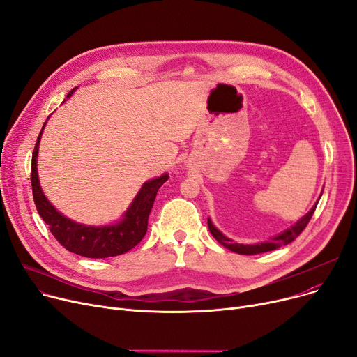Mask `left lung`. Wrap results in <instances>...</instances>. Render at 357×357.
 Segmentation results:
<instances>
[{"label":"left lung","mask_w":357,"mask_h":357,"mask_svg":"<svg viewBox=\"0 0 357 357\" xmlns=\"http://www.w3.org/2000/svg\"><path fill=\"white\" fill-rule=\"evenodd\" d=\"M318 204V202H317ZM317 204L314 205V207L311 208V211L304 215L301 220H299L295 226H292L291 229L285 230L284 233H280L279 236L276 237H272L269 241L266 243H260V245H252V246H248V245H237V243H233V240H230L229 237L224 236L220 230H217L214 227V224L211 222V220L208 218V229L211 231V234L214 236V238L220 243V245H222L224 248H227L231 252H236L238 255H257V253H265V252H271V250H275V249H279L280 246H287L289 245L291 241H294L299 234H301L304 231V229L307 227V224L310 222L315 208H317Z\"/></svg>","instance_id":"left-lung-1"}]
</instances>
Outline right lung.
Returning <instances> with one entry per match:
<instances>
[{
	"label": "right lung",
	"instance_id": "1",
	"mask_svg": "<svg viewBox=\"0 0 357 357\" xmlns=\"http://www.w3.org/2000/svg\"><path fill=\"white\" fill-rule=\"evenodd\" d=\"M73 91L75 88L68 93V97H70V93ZM42 131L39 137H37L33 150L30 179L37 213L40 214V217L49 226V230L53 234V237L58 240L66 250L84 257L93 259L119 256L139 245L147 231V220L150 210L153 207L158 190L167 181L169 176L163 175L160 178L147 181L142 186L140 192L137 194L133 204L130 205V208L124 214V218L119 224L105 227L84 226V224L75 222L56 211L53 205L46 199V197L42 192L39 178H37V152H39Z\"/></svg>",
	"mask_w": 357,
	"mask_h": 357
}]
</instances>
